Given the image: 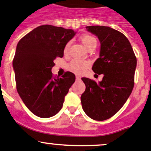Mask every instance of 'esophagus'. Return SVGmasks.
I'll use <instances>...</instances> for the list:
<instances>
[{
	"mask_svg": "<svg viewBox=\"0 0 151 151\" xmlns=\"http://www.w3.org/2000/svg\"><path fill=\"white\" fill-rule=\"evenodd\" d=\"M76 79H77V80L80 79V75H77V76H76Z\"/></svg>",
	"mask_w": 151,
	"mask_h": 151,
	"instance_id": "obj_1",
	"label": "esophagus"
}]
</instances>
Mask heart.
Masks as SVG:
<instances>
[{"label": "heart", "mask_w": 151, "mask_h": 151, "mask_svg": "<svg viewBox=\"0 0 151 151\" xmlns=\"http://www.w3.org/2000/svg\"><path fill=\"white\" fill-rule=\"evenodd\" d=\"M80 41L84 45V47L86 49L93 45H97V39L94 36L89 34H83L80 36ZM69 47H70V43H67L65 45L64 52L65 54H68L69 51ZM88 63L86 61L80 60H73L71 63L68 64V68L72 72L76 73V74H82L88 68Z\"/></svg>", "instance_id": "obj_1"}]
</instances>
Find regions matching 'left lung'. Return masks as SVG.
<instances>
[{
  "instance_id": "left-lung-1",
  "label": "left lung",
  "mask_w": 151,
  "mask_h": 151,
  "mask_svg": "<svg viewBox=\"0 0 151 151\" xmlns=\"http://www.w3.org/2000/svg\"><path fill=\"white\" fill-rule=\"evenodd\" d=\"M101 42L100 57L92 71L104 74L99 83L83 77L86 90L81 95L83 109L89 118L104 121L113 116L124 106L134 86L136 55L127 38L109 27L88 26Z\"/></svg>"
}]
</instances>
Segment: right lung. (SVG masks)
I'll list each match as a JSON object with an SVG mask.
<instances>
[{"instance_id":"1","label":"right lung","mask_w":151,"mask_h":151,"mask_svg":"<svg viewBox=\"0 0 151 151\" xmlns=\"http://www.w3.org/2000/svg\"><path fill=\"white\" fill-rule=\"evenodd\" d=\"M75 33L61 27L42 25L25 35L17 45L12 60L18 95L31 112L50 118L62 109L65 96L75 81L67 71L53 77V60L62 58L66 44Z\"/></svg>"}]
</instances>
